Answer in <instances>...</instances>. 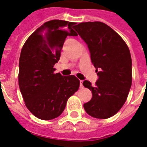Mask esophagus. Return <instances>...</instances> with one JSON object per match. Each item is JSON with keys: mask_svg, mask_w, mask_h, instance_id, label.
Wrapping results in <instances>:
<instances>
[{"mask_svg": "<svg viewBox=\"0 0 147 147\" xmlns=\"http://www.w3.org/2000/svg\"><path fill=\"white\" fill-rule=\"evenodd\" d=\"M83 82L82 80H80V88H82L83 87V85H82Z\"/></svg>", "mask_w": 147, "mask_h": 147, "instance_id": "obj_1", "label": "esophagus"}]
</instances>
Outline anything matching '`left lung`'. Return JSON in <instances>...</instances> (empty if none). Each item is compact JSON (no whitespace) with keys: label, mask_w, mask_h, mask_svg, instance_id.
Segmentation results:
<instances>
[{"label":"left lung","mask_w":147,"mask_h":147,"mask_svg":"<svg viewBox=\"0 0 147 147\" xmlns=\"http://www.w3.org/2000/svg\"><path fill=\"white\" fill-rule=\"evenodd\" d=\"M76 30L89 49L98 76L95 85L85 80L83 85L92 91V98L84 104L90 116L107 119L124 105L132 84V60L123 40L107 24L85 22Z\"/></svg>","instance_id":"8db88e82"}]
</instances>
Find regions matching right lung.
Returning a JSON list of instances; mask_svg holds the SVG:
<instances>
[{
  "label": "right lung",
  "instance_id": "right-lung-1",
  "mask_svg": "<svg viewBox=\"0 0 147 147\" xmlns=\"http://www.w3.org/2000/svg\"><path fill=\"white\" fill-rule=\"evenodd\" d=\"M76 23L59 20L46 22L33 32L22 48L19 61L20 90L28 110L49 121L62 114L69 98L79 88L75 76L55 73L65 38L76 36Z\"/></svg>",
  "mask_w": 147,
  "mask_h": 147
}]
</instances>
